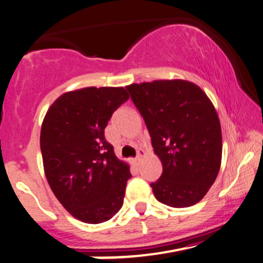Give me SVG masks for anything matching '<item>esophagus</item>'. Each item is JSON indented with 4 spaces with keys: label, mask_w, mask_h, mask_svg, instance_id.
I'll use <instances>...</instances> for the list:
<instances>
[{
    "label": "esophagus",
    "mask_w": 263,
    "mask_h": 263,
    "mask_svg": "<svg viewBox=\"0 0 263 263\" xmlns=\"http://www.w3.org/2000/svg\"><path fill=\"white\" fill-rule=\"evenodd\" d=\"M143 156H144V151L143 149H138L137 151V157L135 158V163L136 164L140 163V160L142 159V157H143Z\"/></svg>",
    "instance_id": "obj_1"
}]
</instances>
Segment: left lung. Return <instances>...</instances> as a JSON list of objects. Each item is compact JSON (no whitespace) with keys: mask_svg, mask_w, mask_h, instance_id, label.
<instances>
[{"mask_svg":"<svg viewBox=\"0 0 263 263\" xmlns=\"http://www.w3.org/2000/svg\"><path fill=\"white\" fill-rule=\"evenodd\" d=\"M143 118L162 176L151 183L156 198L175 208L200 202L222 162V129L212 101L189 81L145 82L126 87Z\"/></svg>","mask_w":263,"mask_h":263,"instance_id":"obj_1","label":"left lung"}]
</instances>
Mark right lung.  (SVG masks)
I'll return each instance as SVG.
<instances>
[{"instance_id": "obj_1", "label": "right lung", "mask_w": 263, "mask_h": 263, "mask_svg": "<svg viewBox=\"0 0 263 263\" xmlns=\"http://www.w3.org/2000/svg\"><path fill=\"white\" fill-rule=\"evenodd\" d=\"M122 87H89L62 94L40 132L44 172L53 195L74 218L98 224L121 210L129 166L116 158L104 131L128 100Z\"/></svg>"}]
</instances>
